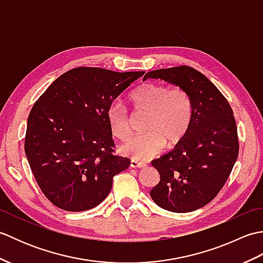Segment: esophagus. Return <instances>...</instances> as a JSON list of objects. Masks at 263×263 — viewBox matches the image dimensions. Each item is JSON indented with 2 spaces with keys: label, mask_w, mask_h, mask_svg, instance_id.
I'll return each instance as SVG.
<instances>
[{
  "label": "esophagus",
  "mask_w": 263,
  "mask_h": 263,
  "mask_svg": "<svg viewBox=\"0 0 263 263\" xmlns=\"http://www.w3.org/2000/svg\"><path fill=\"white\" fill-rule=\"evenodd\" d=\"M130 166L132 167V168H143V167H146V164H143V163H140V161L132 159L131 163H130Z\"/></svg>",
  "instance_id": "esophagus-1"
}]
</instances>
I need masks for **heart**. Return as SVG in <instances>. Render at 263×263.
Returning a JSON list of instances; mask_svg holds the SVG:
<instances>
[{"mask_svg": "<svg viewBox=\"0 0 263 263\" xmlns=\"http://www.w3.org/2000/svg\"><path fill=\"white\" fill-rule=\"evenodd\" d=\"M137 110L147 113L144 135L135 136L122 144L120 150L127 157L144 161L152 159L168 146L185 137L192 122L193 107L187 92L181 87L146 82L130 95ZM107 122L113 135L125 140L131 135L132 121L121 103H113L107 109Z\"/></svg>", "mask_w": 263, "mask_h": 263, "instance_id": "obj_1", "label": "heart"}]
</instances>
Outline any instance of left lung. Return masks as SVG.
I'll list each match as a JSON object with an SVG mask.
<instances>
[{
	"label": "left lung",
	"instance_id": "8db88e82",
	"mask_svg": "<svg viewBox=\"0 0 263 263\" xmlns=\"http://www.w3.org/2000/svg\"><path fill=\"white\" fill-rule=\"evenodd\" d=\"M183 88L191 99L192 122L171 153L152 161L160 181L150 197L160 208L190 212L209 203L224 186L238 156L236 122L230 103L208 78L191 66L150 71Z\"/></svg>",
	"mask_w": 263,
	"mask_h": 263
}]
</instances>
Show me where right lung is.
I'll return each mask as SVG.
<instances>
[{
    "instance_id": "obj_1",
    "label": "right lung",
    "mask_w": 263,
    "mask_h": 263,
    "mask_svg": "<svg viewBox=\"0 0 263 263\" xmlns=\"http://www.w3.org/2000/svg\"><path fill=\"white\" fill-rule=\"evenodd\" d=\"M143 73L80 66L59 77L33 104L25 153L54 205L66 211L95 208L109 194L113 177L130 166V159L114 155L107 109Z\"/></svg>"
}]
</instances>
